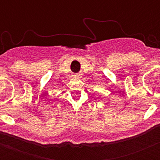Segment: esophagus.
<instances>
[{"instance_id": "34e87169", "label": "esophagus", "mask_w": 160, "mask_h": 160, "mask_svg": "<svg viewBox=\"0 0 160 160\" xmlns=\"http://www.w3.org/2000/svg\"><path fill=\"white\" fill-rule=\"evenodd\" d=\"M80 75H81V74H80V73H78V74H76V75H75V77H80Z\"/></svg>"}]
</instances>
